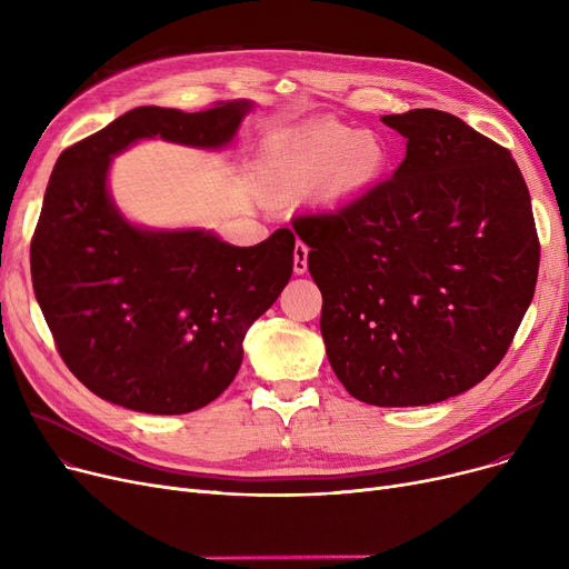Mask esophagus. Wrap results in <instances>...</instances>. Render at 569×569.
<instances>
[{
    "mask_svg": "<svg viewBox=\"0 0 569 569\" xmlns=\"http://www.w3.org/2000/svg\"><path fill=\"white\" fill-rule=\"evenodd\" d=\"M307 256H309V249H307L302 242H297V247H295V260H292L295 274H305V272H307Z\"/></svg>",
    "mask_w": 569,
    "mask_h": 569,
    "instance_id": "1",
    "label": "esophagus"
}]
</instances>
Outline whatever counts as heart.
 I'll list each match as a JSON object with an SVG mask.
<instances>
[{
  "label": "heart",
  "instance_id": "heart-1",
  "mask_svg": "<svg viewBox=\"0 0 569 569\" xmlns=\"http://www.w3.org/2000/svg\"><path fill=\"white\" fill-rule=\"evenodd\" d=\"M385 163L387 149L376 133L318 122L264 149L262 187L274 200L305 198L318 189L327 198H348L371 187Z\"/></svg>",
  "mask_w": 569,
  "mask_h": 569
}]
</instances>
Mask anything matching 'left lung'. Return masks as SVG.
<instances>
[{"instance_id": "left-lung-1", "label": "left lung", "mask_w": 569, "mask_h": 569, "mask_svg": "<svg viewBox=\"0 0 569 569\" xmlns=\"http://www.w3.org/2000/svg\"><path fill=\"white\" fill-rule=\"evenodd\" d=\"M380 119L406 138L392 177L292 228L346 390L382 408L429 406L498 367L530 307L540 242L505 147L442 110Z\"/></svg>"}]
</instances>
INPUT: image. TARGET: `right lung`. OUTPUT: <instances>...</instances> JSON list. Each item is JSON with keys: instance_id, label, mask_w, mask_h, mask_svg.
Here are the masks:
<instances>
[{"instance_id": "add662e5", "label": "right lung", "mask_w": 569, "mask_h": 569, "mask_svg": "<svg viewBox=\"0 0 569 569\" xmlns=\"http://www.w3.org/2000/svg\"><path fill=\"white\" fill-rule=\"evenodd\" d=\"M253 110L142 106L59 154L32 239L37 302L71 373L97 397L149 415L214 401L242 365L247 330L292 274L295 234L232 247L204 228H144L108 187L110 161L140 140L226 149Z\"/></svg>"}]
</instances>
